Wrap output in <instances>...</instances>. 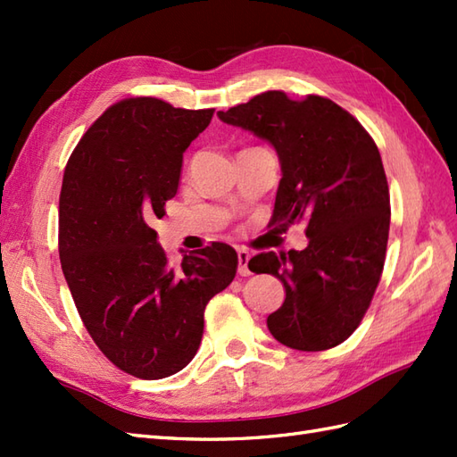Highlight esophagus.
Listing matches in <instances>:
<instances>
[{
	"instance_id": "1",
	"label": "esophagus",
	"mask_w": 457,
	"mask_h": 457,
	"mask_svg": "<svg viewBox=\"0 0 457 457\" xmlns=\"http://www.w3.org/2000/svg\"><path fill=\"white\" fill-rule=\"evenodd\" d=\"M249 259H251L249 251H245V249H239V251H237V273H239L241 277H249V275H251Z\"/></svg>"
}]
</instances>
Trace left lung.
<instances>
[{"label": "left lung", "instance_id": "left-lung-1", "mask_svg": "<svg viewBox=\"0 0 457 457\" xmlns=\"http://www.w3.org/2000/svg\"><path fill=\"white\" fill-rule=\"evenodd\" d=\"M218 118L267 139L278 154L283 179L269 226H306V249L249 261L253 273L275 275L287 290L267 318L269 332L300 352L339 345L371 304L389 241V184L373 137L314 94L290 100L269 90Z\"/></svg>", "mask_w": 457, "mask_h": 457}]
</instances>
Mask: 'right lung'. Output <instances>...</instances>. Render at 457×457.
<instances>
[{
	"mask_svg": "<svg viewBox=\"0 0 457 457\" xmlns=\"http://www.w3.org/2000/svg\"><path fill=\"white\" fill-rule=\"evenodd\" d=\"M212 115L125 98L90 125L64 169L58 255L76 310L100 352L147 381L192 361L204 308L237 270L236 249L220 241L174 265L151 228L179 190L182 153Z\"/></svg>",
	"mask_w": 457,
	"mask_h": 457,
	"instance_id": "obj_1",
	"label": "right lung"
}]
</instances>
